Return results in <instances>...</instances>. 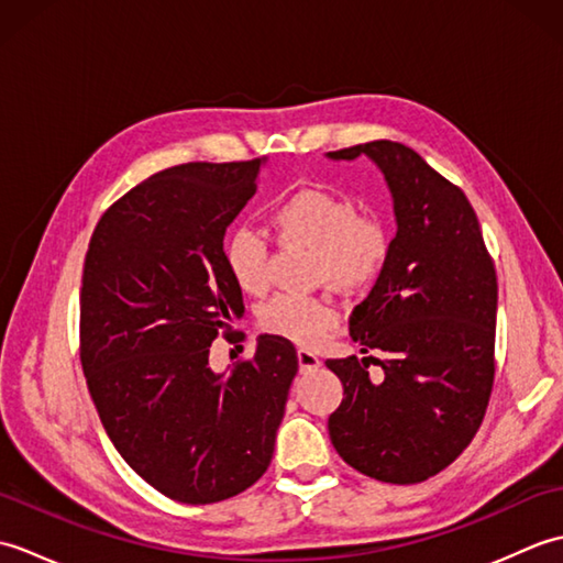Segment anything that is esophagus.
Wrapping results in <instances>:
<instances>
[{
	"label": "esophagus",
	"instance_id": "esophagus-1",
	"mask_svg": "<svg viewBox=\"0 0 563 563\" xmlns=\"http://www.w3.org/2000/svg\"><path fill=\"white\" fill-rule=\"evenodd\" d=\"M297 363H300V373H312V369H317L321 365L319 355L307 351V349H300L297 351Z\"/></svg>",
	"mask_w": 563,
	"mask_h": 563
}]
</instances>
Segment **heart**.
I'll return each mask as SVG.
<instances>
[{
  "instance_id": "obj_1",
  "label": "heart",
  "mask_w": 563,
  "mask_h": 563,
  "mask_svg": "<svg viewBox=\"0 0 563 563\" xmlns=\"http://www.w3.org/2000/svg\"><path fill=\"white\" fill-rule=\"evenodd\" d=\"M285 242H305L319 251L317 275L339 288H361L385 266L389 239L377 220L361 214L357 202L327 188H302L273 210ZM224 266L236 288L261 295L268 288L266 236L249 224L224 239ZM333 307L317 297L278 295L261 309V329L300 345H317L333 327Z\"/></svg>"
}]
</instances>
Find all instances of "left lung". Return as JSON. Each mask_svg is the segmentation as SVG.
<instances>
[{
    "label": "left lung",
    "mask_w": 563,
    "mask_h": 563,
    "mask_svg": "<svg viewBox=\"0 0 563 563\" xmlns=\"http://www.w3.org/2000/svg\"><path fill=\"white\" fill-rule=\"evenodd\" d=\"M367 157L385 176L397 234L349 331L363 353L327 361L343 385L329 435L357 472L418 484L457 457L482 426L494 385L498 283L470 200L421 154L375 140L329 152ZM386 377L373 383L366 365Z\"/></svg>",
    "instance_id": "1"
}]
</instances>
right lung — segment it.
<instances>
[{
	"mask_svg": "<svg viewBox=\"0 0 563 563\" xmlns=\"http://www.w3.org/2000/svg\"><path fill=\"white\" fill-rule=\"evenodd\" d=\"M266 162L150 176L103 212L84 261L91 399L121 457L178 504H218L261 479L297 375L295 345L271 333L232 373L210 367V343L244 314L224 232Z\"/></svg>",
	"mask_w": 563,
	"mask_h": 563,
	"instance_id": "add662e5",
	"label": "right lung"
}]
</instances>
